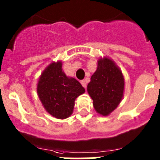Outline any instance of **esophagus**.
Instances as JSON below:
<instances>
[{
	"label": "esophagus",
	"mask_w": 160,
	"mask_h": 160,
	"mask_svg": "<svg viewBox=\"0 0 160 160\" xmlns=\"http://www.w3.org/2000/svg\"><path fill=\"white\" fill-rule=\"evenodd\" d=\"M81 84L82 85V87H84V88H86V87H87V83H86V81H85V80H82Z\"/></svg>",
	"instance_id": "obj_1"
}]
</instances>
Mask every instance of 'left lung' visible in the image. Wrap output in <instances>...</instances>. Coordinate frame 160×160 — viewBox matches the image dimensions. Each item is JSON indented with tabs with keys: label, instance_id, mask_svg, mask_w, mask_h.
I'll list each match as a JSON object with an SVG mask.
<instances>
[{
	"label": "left lung",
	"instance_id": "1",
	"mask_svg": "<svg viewBox=\"0 0 160 160\" xmlns=\"http://www.w3.org/2000/svg\"><path fill=\"white\" fill-rule=\"evenodd\" d=\"M124 86V76L116 63L108 57L100 58L97 70L87 85L96 112L102 116L111 114L122 101Z\"/></svg>",
	"mask_w": 160,
	"mask_h": 160
}]
</instances>
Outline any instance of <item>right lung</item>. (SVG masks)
<instances>
[{
  "label": "right lung",
  "instance_id": "right-lung-1",
  "mask_svg": "<svg viewBox=\"0 0 160 160\" xmlns=\"http://www.w3.org/2000/svg\"><path fill=\"white\" fill-rule=\"evenodd\" d=\"M37 93L45 110L58 119L70 117L74 101L85 93L78 80L68 77L62 70L61 61L53 62L43 70L38 79Z\"/></svg>",
  "mask_w": 160,
  "mask_h": 160
}]
</instances>
